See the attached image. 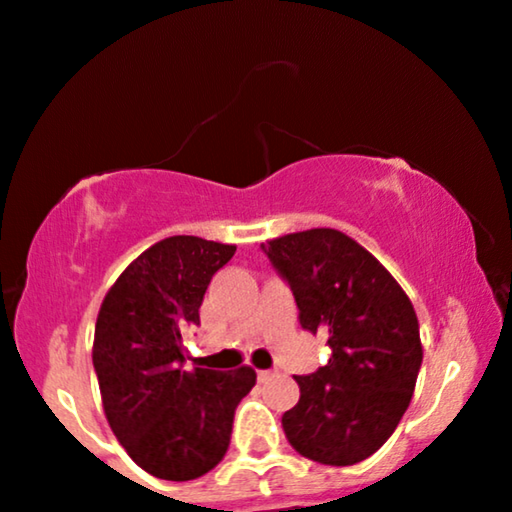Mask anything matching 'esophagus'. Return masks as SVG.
Wrapping results in <instances>:
<instances>
[{"label":"esophagus","instance_id":"obj_1","mask_svg":"<svg viewBox=\"0 0 512 512\" xmlns=\"http://www.w3.org/2000/svg\"><path fill=\"white\" fill-rule=\"evenodd\" d=\"M270 379H272V372H268V369H263V372H258V381H261V383L270 381Z\"/></svg>","mask_w":512,"mask_h":512}]
</instances>
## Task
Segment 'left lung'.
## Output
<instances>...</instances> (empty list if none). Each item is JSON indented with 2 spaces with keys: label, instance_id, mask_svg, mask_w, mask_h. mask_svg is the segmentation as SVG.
Wrapping results in <instances>:
<instances>
[{
  "label": "left lung",
  "instance_id": "1",
  "mask_svg": "<svg viewBox=\"0 0 512 512\" xmlns=\"http://www.w3.org/2000/svg\"><path fill=\"white\" fill-rule=\"evenodd\" d=\"M265 254L295 295L300 323L328 337L330 360L295 376L281 427L302 457L351 466L374 455L409 409L422 362L418 316L397 279L346 233L309 228Z\"/></svg>",
  "mask_w": 512,
  "mask_h": 512
}]
</instances>
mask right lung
Returning <instances> with one entry per match:
<instances>
[{
    "label": "right lung",
    "mask_w": 512,
    "mask_h": 512,
    "mask_svg": "<svg viewBox=\"0 0 512 512\" xmlns=\"http://www.w3.org/2000/svg\"><path fill=\"white\" fill-rule=\"evenodd\" d=\"M235 244L173 235L127 265L101 302L92 362L117 441L140 469L194 480L224 459L251 367L182 369V332L198 325L212 274Z\"/></svg>",
    "instance_id": "1"
}]
</instances>
